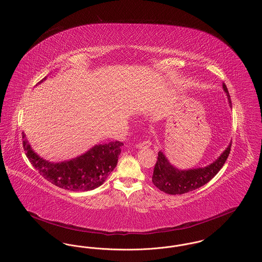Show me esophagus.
<instances>
[{
    "label": "esophagus",
    "instance_id": "obj_1",
    "mask_svg": "<svg viewBox=\"0 0 262 262\" xmlns=\"http://www.w3.org/2000/svg\"><path fill=\"white\" fill-rule=\"evenodd\" d=\"M151 146V142H150V140H144V141H142V142H139L138 144L137 145V148H139V149H145V148H148Z\"/></svg>",
    "mask_w": 262,
    "mask_h": 262
}]
</instances>
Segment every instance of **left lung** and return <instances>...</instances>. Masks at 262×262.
Listing matches in <instances>:
<instances>
[{
  "instance_id": "1",
  "label": "left lung",
  "mask_w": 262,
  "mask_h": 262,
  "mask_svg": "<svg viewBox=\"0 0 262 262\" xmlns=\"http://www.w3.org/2000/svg\"><path fill=\"white\" fill-rule=\"evenodd\" d=\"M222 88L227 95L229 106L232 108L228 88L225 83L222 84ZM231 145L232 144L230 142L220 156L207 166L191 169H179L169 161L162 150H160L158 152L157 162L154 167L152 183L161 191L174 195L187 193L202 187L214 178V176H216L223 167L229 156Z\"/></svg>"
}]
</instances>
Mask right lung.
<instances>
[{"label": "right lung", "mask_w": 262, "mask_h": 262, "mask_svg": "<svg viewBox=\"0 0 262 262\" xmlns=\"http://www.w3.org/2000/svg\"><path fill=\"white\" fill-rule=\"evenodd\" d=\"M45 76L38 84L43 82ZM25 154L40 174L57 187L72 191H88L100 187L116 168L124 143L111 141L95 144L83 154L62 162H51L31 147L23 133Z\"/></svg>", "instance_id": "obj_1"}]
</instances>
